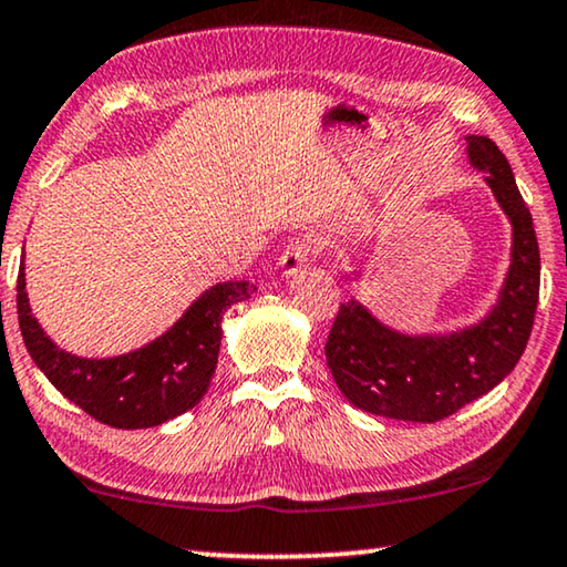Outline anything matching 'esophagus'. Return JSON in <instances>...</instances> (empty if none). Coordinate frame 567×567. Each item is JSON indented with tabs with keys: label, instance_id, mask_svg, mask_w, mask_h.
<instances>
[{
	"label": "esophagus",
	"instance_id": "1",
	"mask_svg": "<svg viewBox=\"0 0 567 567\" xmlns=\"http://www.w3.org/2000/svg\"><path fill=\"white\" fill-rule=\"evenodd\" d=\"M316 251H318V241L316 239H298V241H292L290 247L282 251V257H280L282 275L290 277V275L298 272L300 267H306L308 261L316 257Z\"/></svg>",
	"mask_w": 567,
	"mask_h": 567
}]
</instances>
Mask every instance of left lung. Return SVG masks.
I'll list each match as a JSON object with an SVG mask.
<instances>
[{"instance_id":"obj_1","label":"left lung","mask_w":567,"mask_h":567,"mask_svg":"<svg viewBox=\"0 0 567 567\" xmlns=\"http://www.w3.org/2000/svg\"><path fill=\"white\" fill-rule=\"evenodd\" d=\"M473 167L509 216L512 265L494 310L478 326L447 336H404L379 323L357 300L341 302L326 361L353 408L379 417L437 422L494 390L525 353L539 300V247L532 214L502 150L468 137Z\"/></svg>"}]
</instances>
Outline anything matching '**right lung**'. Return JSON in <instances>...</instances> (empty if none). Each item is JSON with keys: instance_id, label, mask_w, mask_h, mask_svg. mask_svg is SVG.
Masks as SVG:
<instances>
[{"instance_id": "1", "label": "right lung", "mask_w": 567, "mask_h": 567, "mask_svg": "<svg viewBox=\"0 0 567 567\" xmlns=\"http://www.w3.org/2000/svg\"><path fill=\"white\" fill-rule=\"evenodd\" d=\"M249 292V282L214 285L171 331L114 359H81L58 349L32 318L22 269L17 318L32 361L58 392L104 425L140 430L163 425L200 402L216 371L224 312Z\"/></svg>"}]
</instances>
